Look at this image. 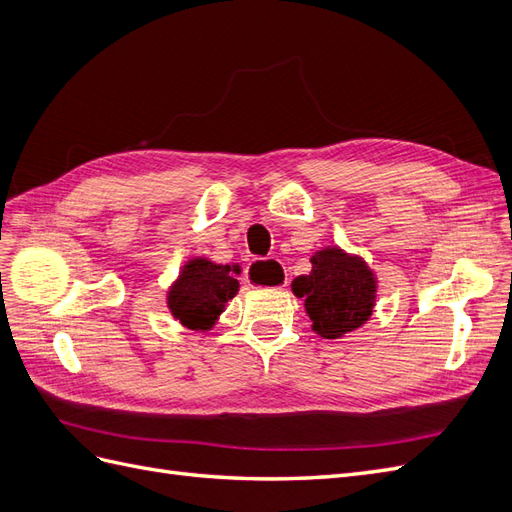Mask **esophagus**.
Returning a JSON list of instances; mask_svg holds the SVG:
<instances>
[{
    "mask_svg": "<svg viewBox=\"0 0 512 512\" xmlns=\"http://www.w3.org/2000/svg\"><path fill=\"white\" fill-rule=\"evenodd\" d=\"M245 280L256 288H284L288 284V277L275 260H254L245 271Z\"/></svg>",
    "mask_w": 512,
    "mask_h": 512,
    "instance_id": "esophagus-1",
    "label": "esophagus"
}]
</instances>
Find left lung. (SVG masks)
Here are the masks:
<instances>
[{
    "label": "left lung",
    "mask_w": 512,
    "mask_h": 512,
    "mask_svg": "<svg viewBox=\"0 0 512 512\" xmlns=\"http://www.w3.org/2000/svg\"><path fill=\"white\" fill-rule=\"evenodd\" d=\"M292 292L305 301L312 329L324 339H337L369 320L376 277L363 258L324 247L312 256V273L292 282Z\"/></svg>",
    "instance_id": "8db88e82"
}]
</instances>
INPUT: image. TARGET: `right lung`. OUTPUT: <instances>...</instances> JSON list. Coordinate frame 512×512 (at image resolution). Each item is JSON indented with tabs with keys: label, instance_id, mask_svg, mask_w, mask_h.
<instances>
[{
	"label": "right lung",
	"instance_id": "add662e5",
	"mask_svg": "<svg viewBox=\"0 0 512 512\" xmlns=\"http://www.w3.org/2000/svg\"><path fill=\"white\" fill-rule=\"evenodd\" d=\"M239 273L237 265H215L207 258L190 260L168 290L170 314L192 331L211 329L224 305L237 294Z\"/></svg>",
	"mask_w": 512,
	"mask_h": 512
}]
</instances>
